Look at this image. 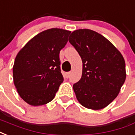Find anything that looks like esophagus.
I'll list each match as a JSON object with an SVG mask.
<instances>
[{
  "instance_id": "34e87169",
  "label": "esophagus",
  "mask_w": 135,
  "mask_h": 135,
  "mask_svg": "<svg viewBox=\"0 0 135 135\" xmlns=\"http://www.w3.org/2000/svg\"><path fill=\"white\" fill-rule=\"evenodd\" d=\"M70 75H71V72H70V71H69V72L65 73V76H66V78H69Z\"/></svg>"
}]
</instances>
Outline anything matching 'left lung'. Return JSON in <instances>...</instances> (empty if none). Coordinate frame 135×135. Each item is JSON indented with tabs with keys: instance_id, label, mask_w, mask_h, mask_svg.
Masks as SVG:
<instances>
[{
	"instance_id": "left-lung-1",
	"label": "left lung",
	"mask_w": 135,
	"mask_h": 135,
	"mask_svg": "<svg viewBox=\"0 0 135 135\" xmlns=\"http://www.w3.org/2000/svg\"><path fill=\"white\" fill-rule=\"evenodd\" d=\"M69 41L83 64L81 78L73 85L77 100L86 108H104L117 97L126 79L122 55L105 37L92 30H76Z\"/></svg>"
}]
</instances>
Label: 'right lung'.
Segmentation results:
<instances>
[{
  "instance_id": "obj_1",
  "label": "right lung",
  "mask_w": 135,
  "mask_h": 135,
  "mask_svg": "<svg viewBox=\"0 0 135 135\" xmlns=\"http://www.w3.org/2000/svg\"><path fill=\"white\" fill-rule=\"evenodd\" d=\"M71 31L51 28L35 36L18 53L13 67V82L20 97L30 105L52 101L64 78L60 51Z\"/></svg>"
}]
</instances>
